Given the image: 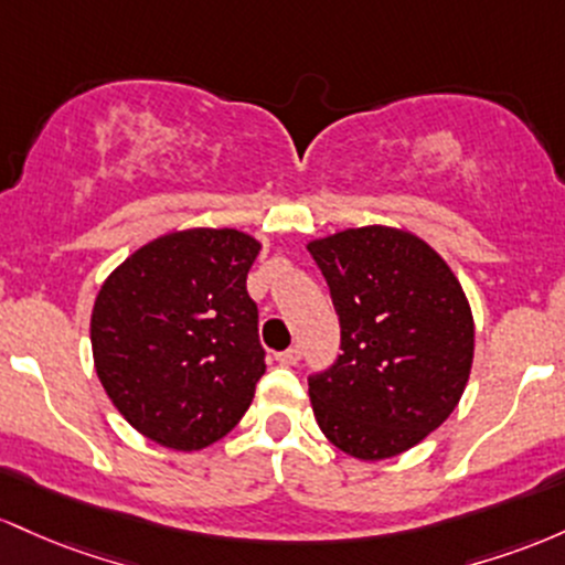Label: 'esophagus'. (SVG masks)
Wrapping results in <instances>:
<instances>
[{
  "label": "esophagus",
  "mask_w": 565,
  "mask_h": 565,
  "mask_svg": "<svg viewBox=\"0 0 565 565\" xmlns=\"http://www.w3.org/2000/svg\"><path fill=\"white\" fill-rule=\"evenodd\" d=\"M301 360V350L299 347H290V350H285L277 354V363L280 365H296Z\"/></svg>",
  "instance_id": "1"
}]
</instances>
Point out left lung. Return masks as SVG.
I'll return each instance as SVG.
<instances>
[{"instance_id": "1", "label": "left lung", "mask_w": 565, "mask_h": 565, "mask_svg": "<svg viewBox=\"0 0 565 565\" xmlns=\"http://www.w3.org/2000/svg\"><path fill=\"white\" fill-rule=\"evenodd\" d=\"M339 315L341 354L309 376L322 435L379 461L451 416L472 367L475 326L448 264L416 234L344 230L309 243Z\"/></svg>"}]
</instances>
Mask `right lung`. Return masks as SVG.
I'll return each instance as SVG.
<instances>
[{
    "mask_svg": "<svg viewBox=\"0 0 565 565\" xmlns=\"http://www.w3.org/2000/svg\"><path fill=\"white\" fill-rule=\"evenodd\" d=\"M262 245L237 230H186L138 248L93 307V360L138 433L200 451L245 416L266 371L245 280Z\"/></svg>",
    "mask_w": 565,
    "mask_h": 565,
    "instance_id": "add662e5",
    "label": "right lung"
}]
</instances>
